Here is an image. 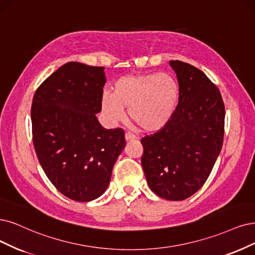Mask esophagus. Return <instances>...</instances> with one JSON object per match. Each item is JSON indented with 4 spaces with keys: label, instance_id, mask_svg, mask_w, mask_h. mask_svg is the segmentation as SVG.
I'll list each match as a JSON object with an SVG mask.
<instances>
[{
    "label": "esophagus",
    "instance_id": "1",
    "mask_svg": "<svg viewBox=\"0 0 255 255\" xmlns=\"http://www.w3.org/2000/svg\"><path fill=\"white\" fill-rule=\"evenodd\" d=\"M135 138V135L131 132H126L125 133V139L126 140H133Z\"/></svg>",
    "mask_w": 255,
    "mask_h": 255
}]
</instances>
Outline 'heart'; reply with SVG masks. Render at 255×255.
<instances>
[{
  "instance_id": "obj_1",
  "label": "heart",
  "mask_w": 255,
  "mask_h": 255,
  "mask_svg": "<svg viewBox=\"0 0 255 255\" xmlns=\"http://www.w3.org/2000/svg\"><path fill=\"white\" fill-rule=\"evenodd\" d=\"M178 96L177 83L166 73L127 75L102 99L104 113L113 122L123 120L128 108L130 121L142 130L156 131L170 121Z\"/></svg>"
}]
</instances>
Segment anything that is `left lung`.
<instances>
[{
  "label": "left lung",
  "mask_w": 255,
  "mask_h": 255,
  "mask_svg": "<svg viewBox=\"0 0 255 255\" xmlns=\"http://www.w3.org/2000/svg\"><path fill=\"white\" fill-rule=\"evenodd\" d=\"M169 64L176 73L178 104L161 130L140 139L142 166L155 194L183 201L201 189L221 152L225 105L203 71L181 61Z\"/></svg>",
  "instance_id": "1"
}]
</instances>
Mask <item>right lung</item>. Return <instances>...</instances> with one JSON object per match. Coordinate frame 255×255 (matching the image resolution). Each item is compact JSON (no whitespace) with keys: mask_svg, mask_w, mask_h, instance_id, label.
Segmentation results:
<instances>
[{"mask_svg":"<svg viewBox=\"0 0 255 255\" xmlns=\"http://www.w3.org/2000/svg\"><path fill=\"white\" fill-rule=\"evenodd\" d=\"M104 69L69 62L40 85L32 100L37 159L56 189L77 202L106 191L126 145L124 130L105 129L96 116L102 110Z\"/></svg>","mask_w":255,"mask_h":255,"instance_id":"obj_1","label":"right lung"}]
</instances>
